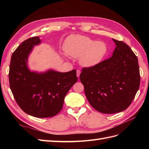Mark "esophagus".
Listing matches in <instances>:
<instances>
[{
    "mask_svg": "<svg viewBox=\"0 0 149 149\" xmlns=\"http://www.w3.org/2000/svg\"><path fill=\"white\" fill-rule=\"evenodd\" d=\"M80 73H81V71H80V70H77V71H76V76H77V77H78V78H79V77Z\"/></svg>",
    "mask_w": 149,
    "mask_h": 149,
    "instance_id": "1",
    "label": "esophagus"
}]
</instances>
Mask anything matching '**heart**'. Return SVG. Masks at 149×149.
<instances>
[{
	"label": "heart",
	"mask_w": 149,
	"mask_h": 149,
	"mask_svg": "<svg viewBox=\"0 0 149 149\" xmlns=\"http://www.w3.org/2000/svg\"><path fill=\"white\" fill-rule=\"evenodd\" d=\"M64 49L68 55L79 58L80 64L86 67L94 66L103 60L107 47L103 42H96L83 35H72L65 43Z\"/></svg>",
	"instance_id": "heart-1"
}]
</instances>
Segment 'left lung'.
<instances>
[{
    "instance_id": "1",
    "label": "left lung",
    "mask_w": 149,
    "mask_h": 149,
    "mask_svg": "<svg viewBox=\"0 0 149 149\" xmlns=\"http://www.w3.org/2000/svg\"><path fill=\"white\" fill-rule=\"evenodd\" d=\"M116 47L109 59L83 68L79 78L90 104L103 114L125 110L141 81L137 56L127 44L115 39Z\"/></svg>"
}]
</instances>
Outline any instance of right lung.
Segmentation results:
<instances>
[{"label":"right lung","mask_w":149,"mask_h":149,"mask_svg":"<svg viewBox=\"0 0 149 149\" xmlns=\"http://www.w3.org/2000/svg\"><path fill=\"white\" fill-rule=\"evenodd\" d=\"M40 43L38 37H33L18 47L11 57L8 78L13 97L22 110L36 118H45L60 112L66 94L78 78L76 70L66 73L51 70L40 73L30 71L28 56Z\"/></svg>","instance_id":"right-lung-1"}]
</instances>
